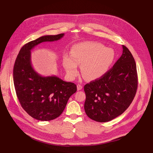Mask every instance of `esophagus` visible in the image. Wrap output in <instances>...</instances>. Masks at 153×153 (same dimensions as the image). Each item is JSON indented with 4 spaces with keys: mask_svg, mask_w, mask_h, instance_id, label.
<instances>
[{
    "mask_svg": "<svg viewBox=\"0 0 153 153\" xmlns=\"http://www.w3.org/2000/svg\"><path fill=\"white\" fill-rule=\"evenodd\" d=\"M77 90L79 91V90H80L82 88V86L81 85H80V84H78L77 85Z\"/></svg>",
    "mask_w": 153,
    "mask_h": 153,
    "instance_id": "1",
    "label": "esophagus"
}]
</instances>
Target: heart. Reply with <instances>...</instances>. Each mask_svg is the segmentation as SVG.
I'll use <instances>...</instances> for the list:
<instances>
[{
    "instance_id": "obj_1",
    "label": "heart",
    "mask_w": 153,
    "mask_h": 153,
    "mask_svg": "<svg viewBox=\"0 0 153 153\" xmlns=\"http://www.w3.org/2000/svg\"><path fill=\"white\" fill-rule=\"evenodd\" d=\"M116 57L114 51L100 43L84 42L74 45L71 54L63 59V66L67 74L74 78L78 74L79 65L81 72L88 80H97L110 69Z\"/></svg>"
}]
</instances>
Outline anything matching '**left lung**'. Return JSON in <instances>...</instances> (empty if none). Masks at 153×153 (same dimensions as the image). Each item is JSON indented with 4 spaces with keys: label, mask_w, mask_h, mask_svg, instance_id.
<instances>
[{
    "label": "left lung",
    "mask_w": 153,
    "mask_h": 153,
    "mask_svg": "<svg viewBox=\"0 0 153 153\" xmlns=\"http://www.w3.org/2000/svg\"><path fill=\"white\" fill-rule=\"evenodd\" d=\"M121 57L111 69L99 79L84 86L85 111L99 122L110 121L121 115L133 102L137 88L134 59L122 45Z\"/></svg>",
    "instance_id": "8db88e82"
}]
</instances>
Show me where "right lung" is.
Returning a JSON list of instances; mask_svg holds the SVG:
<instances>
[{"mask_svg":"<svg viewBox=\"0 0 153 153\" xmlns=\"http://www.w3.org/2000/svg\"><path fill=\"white\" fill-rule=\"evenodd\" d=\"M64 36H42L23 46L16 59L13 80L16 93L24 110L32 117L48 121L63 111L70 96L77 91L76 85L56 76H42L33 68L31 51L39 43L56 41Z\"/></svg>","mask_w":153,"mask_h":153,"instance_id":"right-lung-1","label":"right lung"}]
</instances>
